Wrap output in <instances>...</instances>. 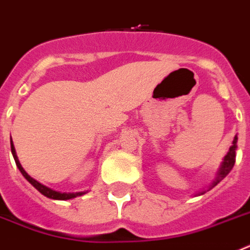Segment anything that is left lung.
I'll use <instances>...</instances> for the list:
<instances>
[{
	"label": "left lung",
	"mask_w": 250,
	"mask_h": 250,
	"mask_svg": "<svg viewBox=\"0 0 250 250\" xmlns=\"http://www.w3.org/2000/svg\"><path fill=\"white\" fill-rule=\"evenodd\" d=\"M236 142H238V137H234V141H233V146L230 147L229 148V152L227 153V156L224 157V161H223V164H221V167L220 170H219L218 172V176H216L215 181L212 182L211 188H214V186H216L219 184V182L221 181V180L224 179L225 176H227L228 173L231 171V168L234 167V164H235V151H236ZM205 191H201V192H199L197 195H203Z\"/></svg>",
	"instance_id": "8db88e82"
}]
</instances>
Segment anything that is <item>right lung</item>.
Returning <instances> with one entry per match:
<instances>
[{
  "mask_svg": "<svg viewBox=\"0 0 250 250\" xmlns=\"http://www.w3.org/2000/svg\"><path fill=\"white\" fill-rule=\"evenodd\" d=\"M11 152H12V156H14V158H15L16 166L19 167V170L21 171V173L23 175V177H25V179L27 180V181H29L30 184H31L35 188H36V190L40 191L41 194L44 195V196L49 197V199H53V200H69V199H74V197L82 196V195L86 194V191H82V192H59V191H55V190H53V188H47V186L42 185V184H40V182L36 181L35 179H32L29 173L23 170V167L21 166L20 161H19V158H17L16 151H15L12 140H11Z\"/></svg>",
  "mask_w": 250,
  "mask_h": 250,
  "instance_id": "add662e5",
  "label": "right lung"
}]
</instances>
